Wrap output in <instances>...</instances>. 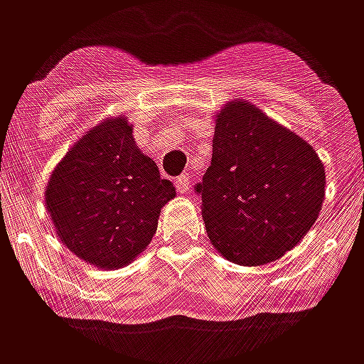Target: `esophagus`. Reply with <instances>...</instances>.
<instances>
[{"mask_svg": "<svg viewBox=\"0 0 364 364\" xmlns=\"http://www.w3.org/2000/svg\"><path fill=\"white\" fill-rule=\"evenodd\" d=\"M191 176L188 173H182V176H178L176 178V191L180 192V194H186V192L191 191Z\"/></svg>", "mask_w": 364, "mask_h": 364, "instance_id": "1", "label": "esophagus"}]
</instances>
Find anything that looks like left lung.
<instances>
[{"mask_svg": "<svg viewBox=\"0 0 364 364\" xmlns=\"http://www.w3.org/2000/svg\"><path fill=\"white\" fill-rule=\"evenodd\" d=\"M210 244L229 262L279 260L314 228L326 196L316 149L250 102L215 114L210 166L194 186Z\"/></svg>", "mask_w": 364, "mask_h": 364, "instance_id": "left-lung-1", "label": "left lung"}]
</instances>
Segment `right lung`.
I'll use <instances>...</instances> for the list:
<instances>
[{
  "mask_svg": "<svg viewBox=\"0 0 364 364\" xmlns=\"http://www.w3.org/2000/svg\"><path fill=\"white\" fill-rule=\"evenodd\" d=\"M176 196L155 161L139 151L127 117L102 120L53 170L45 205L77 258L122 268L149 245L161 207Z\"/></svg>",
  "mask_w": 364,
  "mask_h": 364,
  "instance_id": "add662e5",
  "label": "right lung"
}]
</instances>
